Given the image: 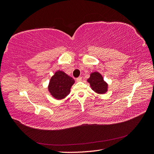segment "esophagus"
Segmentation results:
<instances>
[{"label": "esophagus", "mask_w": 154, "mask_h": 154, "mask_svg": "<svg viewBox=\"0 0 154 154\" xmlns=\"http://www.w3.org/2000/svg\"><path fill=\"white\" fill-rule=\"evenodd\" d=\"M82 80V78L80 77V76L76 78V81H77V82H81Z\"/></svg>", "instance_id": "esophagus-1"}]
</instances>
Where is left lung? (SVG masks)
<instances>
[{
    "instance_id": "8db88e82",
    "label": "left lung",
    "mask_w": 154,
    "mask_h": 154,
    "mask_svg": "<svg viewBox=\"0 0 154 154\" xmlns=\"http://www.w3.org/2000/svg\"><path fill=\"white\" fill-rule=\"evenodd\" d=\"M87 82L90 83L92 89L98 94H105L107 91L108 84L103 80V76L99 72L91 73Z\"/></svg>"
}]
</instances>
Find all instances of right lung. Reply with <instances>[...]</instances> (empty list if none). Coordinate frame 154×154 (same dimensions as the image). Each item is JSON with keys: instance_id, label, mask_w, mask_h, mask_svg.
I'll return each instance as SVG.
<instances>
[{"instance_id": "right-lung-1", "label": "right lung", "mask_w": 154, "mask_h": 154, "mask_svg": "<svg viewBox=\"0 0 154 154\" xmlns=\"http://www.w3.org/2000/svg\"><path fill=\"white\" fill-rule=\"evenodd\" d=\"M74 83V79L63 71H58L51 78L48 89L51 94L57 100H62L69 94Z\"/></svg>"}]
</instances>
